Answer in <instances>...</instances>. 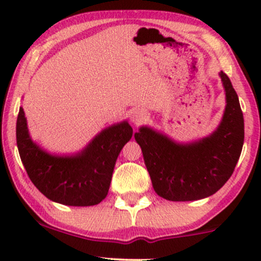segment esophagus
<instances>
[{
	"instance_id": "34e87169",
	"label": "esophagus",
	"mask_w": 261,
	"mask_h": 261,
	"mask_svg": "<svg viewBox=\"0 0 261 261\" xmlns=\"http://www.w3.org/2000/svg\"><path fill=\"white\" fill-rule=\"evenodd\" d=\"M146 120H147V114L142 112V110H137V112H135L133 115H131V121H133L135 126H139V125L145 122Z\"/></svg>"
}]
</instances>
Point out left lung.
I'll return each mask as SVG.
<instances>
[{
	"mask_svg": "<svg viewBox=\"0 0 261 261\" xmlns=\"http://www.w3.org/2000/svg\"><path fill=\"white\" fill-rule=\"evenodd\" d=\"M226 108L216 130L190 143H178L148 126L135 140L142 149L155 193L169 201H194L214 195L236 168L244 142V119L238 95L222 71Z\"/></svg>",
	"mask_w": 261,
	"mask_h": 261,
	"instance_id": "left-lung-1",
	"label": "left lung"
}]
</instances>
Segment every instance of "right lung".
Listing matches in <instances>:
<instances>
[{
  "instance_id": "add662e5",
  "label": "right lung",
  "mask_w": 261,
  "mask_h": 261,
  "mask_svg": "<svg viewBox=\"0 0 261 261\" xmlns=\"http://www.w3.org/2000/svg\"><path fill=\"white\" fill-rule=\"evenodd\" d=\"M17 146L28 176L38 190L54 202L93 206L106 199L115 162L133 127L121 121L104 128L79 153L56 155L33 142L23 108L17 118Z\"/></svg>"
}]
</instances>
